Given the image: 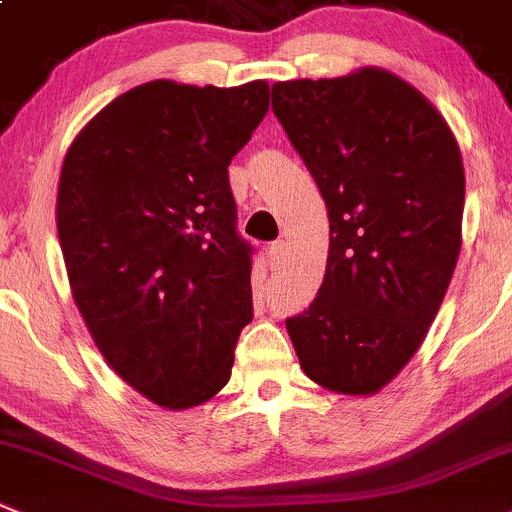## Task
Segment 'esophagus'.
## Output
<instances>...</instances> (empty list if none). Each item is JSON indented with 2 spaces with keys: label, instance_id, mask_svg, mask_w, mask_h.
<instances>
[{
  "label": "esophagus",
  "instance_id": "34e87169",
  "mask_svg": "<svg viewBox=\"0 0 512 512\" xmlns=\"http://www.w3.org/2000/svg\"><path fill=\"white\" fill-rule=\"evenodd\" d=\"M266 256H269V264L271 269H279L281 264H284V256H286V243L281 241H274L269 243V248H266Z\"/></svg>",
  "mask_w": 512,
  "mask_h": 512
}]
</instances>
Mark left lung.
<instances>
[{
    "label": "left lung",
    "mask_w": 512,
    "mask_h": 512,
    "mask_svg": "<svg viewBox=\"0 0 512 512\" xmlns=\"http://www.w3.org/2000/svg\"><path fill=\"white\" fill-rule=\"evenodd\" d=\"M271 110L329 213L324 281L286 332L306 377L374 394L410 362L450 286L460 148L427 97L377 67L276 82Z\"/></svg>",
    "instance_id": "left-lung-1"
}]
</instances>
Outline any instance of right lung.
<instances>
[{
  "label": "right lung",
  "mask_w": 512,
  "mask_h": 512,
  "mask_svg": "<svg viewBox=\"0 0 512 512\" xmlns=\"http://www.w3.org/2000/svg\"><path fill=\"white\" fill-rule=\"evenodd\" d=\"M266 110L264 80L145 82L102 107L62 163L57 233L77 309L107 364L160 407L211 399L253 319L228 163Z\"/></svg>",
  "instance_id": "right-lung-1"
}]
</instances>
